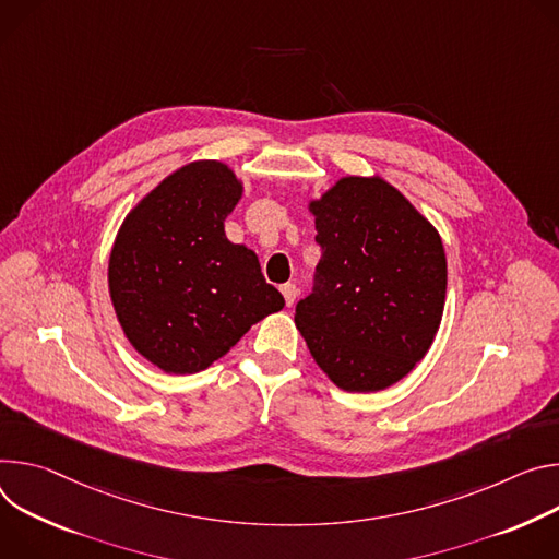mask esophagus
I'll use <instances>...</instances> for the list:
<instances>
[{
	"mask_svg": "<svg viewBox=\"0 0 559 559\" xmlns=\"http://www.w3.org/2000/svg\"><path fill=\"white\" fill-rule=\"evenodd\" d=\"M282 295H284V301H286V306H293L295 304V299H297V286L295 284H282Z\"/></svg>",
	"mask_w": 559,
	"mask_h": 559,
	"instance_id": "1",
	"label": "esophagus"
}]
</instances>
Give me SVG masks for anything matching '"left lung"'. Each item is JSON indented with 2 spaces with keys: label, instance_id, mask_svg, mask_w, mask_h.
Returning a JSON list of instances; mask_svg holds the SVG:
<instances>
[{
  "label": "left lung",
  "instance_id": "obj_1",
  "mask_svg": "<svg viewBox=\"0 0 559 559\" xmlns=\"http://www.w3.org/2000/svg\"><path fill=\"white\" fill-rule=\"evenodd\" d=\"M308 211L322 260L295 326L335 386L384 391L411 373L440 329L442 237L382 177H342Z\"/></svg>",
  "mask_w": 559,
  "mask_h": 559
}]
</instances>
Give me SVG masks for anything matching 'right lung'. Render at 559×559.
<instances>
[{
  "mask_svg": "<svg viewBox=\"0 0 559 559\" xmlns=\"http://www.w3.org/2000/svg\"><path fill=\"white\" fill-rule=\"evenodd\" d=\"M241 191L226 164L191 162L159 181L115 237L112 308L123 335L164 373H200L284 308L258 255L226 239Z\"/></svg>",
  "mask_w": 559,
  "mask_h": 559,
  "instance_id": "right-lung-1",
  "label": "right lung"
}]
</instances>
